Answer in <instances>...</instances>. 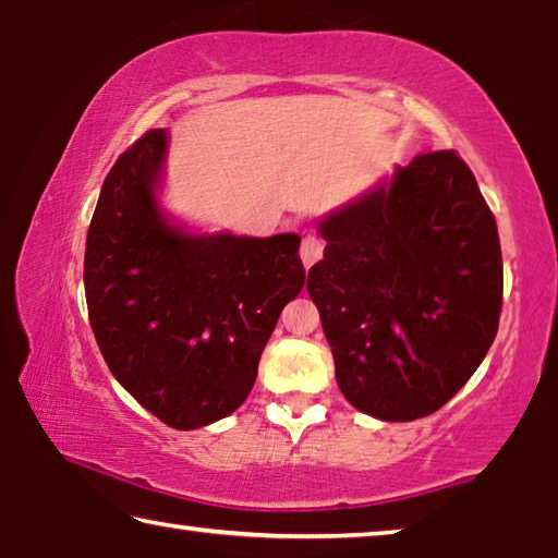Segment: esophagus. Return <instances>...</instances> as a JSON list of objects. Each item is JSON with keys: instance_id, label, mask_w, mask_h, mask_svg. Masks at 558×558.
Masks as SVG:
<instances>
[{"instance_id": "esophagus-1", "label": "esophagus", "mask_w": 558, "mask_h": 558, "mask_svg": "<svg viewBox=\"0 0 558 558\" xmlns=\"http://www.w3.org/2000/svg\"><path fill=\"white\" fill-rule=\"evenodd\" d=\"M323 253H325V241L319 239V235H305V239H302L300 258L305 263V268L315 266V263L323 258Z\"/></svg>"}]
</instances>
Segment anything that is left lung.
Returning <instances> with one entry per match:
<instances>
[{
    "label": "left lung",
    "instance_id": "obj_1",
    "mask_svg": "<svg viewBox=\"0 0 558 558\" xmlns=\"http://www.w3.org/2000/svg\"><path fill=\"white\" fill-rule=\"evenodd\" d=\"M307 272L354 409L413 421L446 405L493 347L502 313L497 221L456 149L413 157L319 223Z\"/></svg>",
    "mask_w": 558,
    "mask_h": 558
}]
</instances>
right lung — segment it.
Returning a JSON list of instances; mask_svg holds the SVG:
<instances>
[{
    "instance_id": "right-lung-1",
    "label": "right lung",
    "mask_w": 558,
    "mask_h": 558,
    "mask_svg": "<svg viewBox=\"0 0 558 558\" xmlns=\"http://www.w3.org/2000/svg\"><path fill=\"white\" fill-rule=\"evenodd\" d=\"M167 132L147 130L100 189L86 241L93 335L116 379L177 430L233 413L282 307L305 286L300 235H184L155 184Z\"/></svg>"
}]
</instances>
